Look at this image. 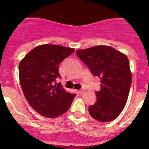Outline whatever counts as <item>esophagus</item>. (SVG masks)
<instances>
[{
	"label": "esophagus",
	"mask_w": 149,
	"mask_h": 149,
	"mask_svg": "<svg viewBox=\"0 0 149 149\" xmlns=\"http://www.w3.org/2000/svg\"><path fill=\"white\" fill-rule=\"evenodd\" d=\"M84 89H80L79 91V93L80 94H84Z\"/></svg>",
	"instance_id": "34e87169"
}]
</instances>
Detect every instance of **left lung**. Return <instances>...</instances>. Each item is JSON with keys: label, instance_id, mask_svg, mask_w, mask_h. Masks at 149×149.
<instances>
[{"label": "left lung", "instance_id": "obj_1", "mask_svg": "<svg viewBox=\"0 0 149 149\" xmlns=\"http://www.w3.org/2000/svg\"><path fill=\"white\" fill-rule=\"evenodd\" d=\"M76 55L94 76L101 79L97 102L88 107L96 120L107 123L116 119L127 102L132 81L127 56L112 47L94 46L76 50Z\"/></svg>", "mask_w": 149, "mask_h": 149}]
</instances>
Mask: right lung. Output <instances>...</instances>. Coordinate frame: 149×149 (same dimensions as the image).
I'll use <instances>...</instances> for the list:
<instances>
[{
	"label": "right lung",
	"instance_id": "obj_1",
	"mask_svg": "<svg viewBox=\"0 0 149 149\" xmlns=\"http://www.w3.org/2000/svg\"><path fill=\"white\" fill-rule=\"evenodd\" d=\"M73 48L42 45L31 49L19 63V80L30 106L42 116L54 118L68 110L76 94L66 92L61 83L59 64Z\"/></svg>",
	"mask_w": 149,
	"mask_h": 149
}]
</instances>
